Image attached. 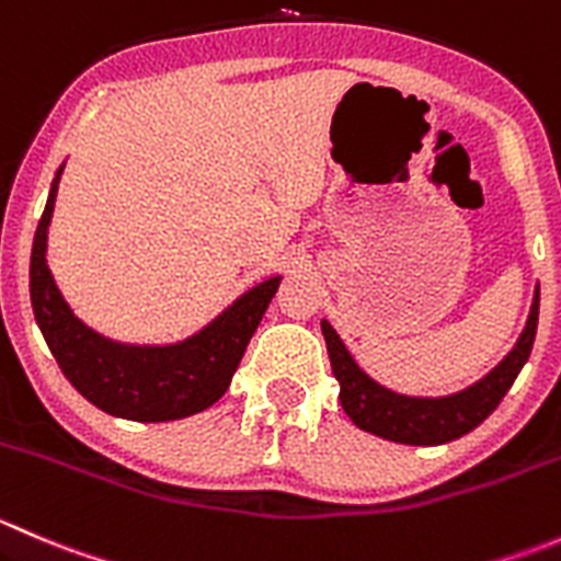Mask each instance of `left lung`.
I'll list each match as a JSON object with an SVG mask.
<instances>
[{
  "label": "left lung",
  "instance_id": "8db88e82",
  "mask_svg": "<svg viewBox=\"0 0 561 561\" xmlns=\"http://www.w3.org/2000/svg\"><path fill=\"white\" fill-rule=\"evenodd\" d=\"M537 314H540V287H535L529 318L513 351L485 378L444 397H413L386 389L358 367L329 320H320V329L329 347L331 373L340 380V402L353 425L386 442L436 447L466 436L496 411L502 397L529 362L537 334Z\"/></svg>",
  "mask_w": 561,
  "mask_h": 561
}]
</instances>
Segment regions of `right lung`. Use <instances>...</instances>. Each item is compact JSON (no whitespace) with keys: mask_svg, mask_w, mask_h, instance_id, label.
<instances>
[{"mask_svg":"<svg viewBox=\"0 0 561 561\" xmlns=\"http://www.w3.org/2000/svg\"><path fill=\"white\" fill-rule=\"evenodd\" d=\"M62 170L65 164L51 181L30 260L32 312L59 369L92 405L130 422H172L210 408L230 386L282 276L249 287L197 334L172 345L108 340L76 318L46 263Z\"/></svg>","mask_w":561,"mask_h":561,"instance_id":"obj_1","label":"right lung"}]
</instances>
